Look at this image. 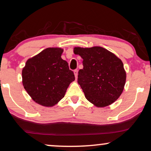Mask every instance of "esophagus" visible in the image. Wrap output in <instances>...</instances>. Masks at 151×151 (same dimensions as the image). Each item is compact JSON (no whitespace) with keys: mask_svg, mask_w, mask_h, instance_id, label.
Here are the masks:
<instances>
[{"mask_svg":"<svg viewBox=\"0 0 151 151\" xmlns=\"http://www.w3.org/2000/svg\"><path fill=\"white\" fill-rule=\"evenodd\" d=\"M73 73H74V75H75L76 80V79H77V78H78V71L77 70V69H76V70H74Z\"/></svg>","mask_w":151,"mask_h":151,"instance_id":"esophagus-1","label":"esophagus"}]
</instances>
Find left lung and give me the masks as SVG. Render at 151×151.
I'll use <instances>...</instances> for the list:
<instances>
[{
	"instance_id": "8db88e82",
	"label": "left lung",
	"mask_w": 151,
	"mask_h": 151,
	"mask_svg": "<svg viewBox=\"0 0 151 151\" xmlns=\"http://www.w3.org/2000/svg\"><path fill=\"white\" fill-rule=\"evenodd\" d=\"M73 53L83 59L78 83L85 97L97 108L108 106L119 99L126 82L122 60L114 54L99 46L75 47Z\"/></svg>"
}]
</instances>
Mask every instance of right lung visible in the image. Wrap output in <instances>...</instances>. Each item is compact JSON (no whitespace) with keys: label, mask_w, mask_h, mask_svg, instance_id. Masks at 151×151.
<instances>
[{"label":"right lung","mask_w":151,"mask_h":151,"mask_svg":"<svg viewBox=\"0 0 151 151\" xmlns=\"http://www.w3.org/2000/svg\"><path fill=\"white\" fill-rule=\"evenodd\" d=\"M63 52L60 47H47L28 58L22 69L24 88L35 102L42 106L57 104L75 80L68 63L61 58Z\"/></svg>","instance_id":"right-lung-1"}]
</instances>
